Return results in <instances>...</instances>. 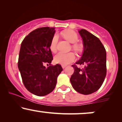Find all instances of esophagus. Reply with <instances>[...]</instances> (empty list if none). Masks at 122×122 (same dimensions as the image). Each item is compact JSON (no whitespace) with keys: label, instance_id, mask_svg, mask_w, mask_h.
<instances>
[{"label":"esophagus","instance_id":"esophagus-1","mask_svg":"<svg viewBox=\"0 0 122 122\" xmlns=\"http://www.w3.org/2000/svg\"><path fill=\"white\" fill-rule=\"evenodd\" d=\"M66 66V65H62V68H63V69H64V68H65Z\"/></svg>","mask_w":122,"mask_h":122}]
</instances>
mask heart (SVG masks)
I'll return each instance as SVG.
<instances>
[{"mask_svg": "<svg viewBox=\"0 0 122 122\" xmlns=\"http://www.w3.org/2000/svg\"><path fill=\"white\" fill-rule=\"evenodd\" d=\"M62 35L66 40L71 43H75L78 40L77 34L73 30H68L65 31L63 33ZM57 41H58V36L55 34L53 36L50 45V49L52 52H56V51ZM73 49L75 51H79L81 50V46L77 43H75L73 45ZM75 54L73 53H64L60 52L57 53L54 56V61L56 64L66 65L75 61Z\"/></svg>", "mask_w": 122, "mask_h": 122, "instance_id": "b5f03b06", "label": "heart"}]
</instances>
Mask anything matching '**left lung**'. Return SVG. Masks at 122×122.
Masks as SVG:
<instances>
[{
    "instance_id": "1",
    "label": "left lung",
    "mask_w": 122,
    "mask_h": 122,
    "mask_svg": "<svg viewBox=\"0 0 122 122\" xmlns=\"http://www.w3.org/2000/svg\"><path fill=\"white\" fill-rule=\"evenodd\" d=\"M83 43V52L76 64L84 65L82 69L73 65L74 73L70 79L75 91L83 95L97 91L106 76V51L100 40L85 29L79 30Z\"/></svg>"
}]
</instances>
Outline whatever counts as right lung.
Here are the masks:
<instances>
[{"mask_svg": "<svg viewBox=\"0 0 122 122\" xmlns=\"http://www.w3.org/2000/svg\"><path fill=\"white\" fill-rule=\"evenodd\" d=\"M55 29L44 27L36 29L21 43L18 66L22 81L29 92L38 96L53 91L57 77L63 70L59 64H50L53 56L50 45ZM45 63L49 64L50 66L46 68Z\"/></svg>", "mask_w": 122, "mask_h": 122, "instance_id": "add662e5", "label": "right lung"}]
</instances>
